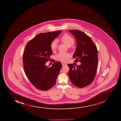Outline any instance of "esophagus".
<instances>
[{
	"instance_id": "obj_1",
	"label": "esophagus",
	"mask_w": 121,
	"mask_h": 121,
	"mask_svg": "<svg viewBox=\"0 0 121 121\" xmlns=\"http://www.w3.org/2000/svg\"><path fill=\"white\" fill-rule=\"evenodd\" d=\"M62 65H63V66L64 65H67V64H66V63H62Z\"/></svg>"
}]
</instances>
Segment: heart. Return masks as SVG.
I'll list each match as a JSON object with an SVG mask.
<instances>
[{
    "mask_svg": "<svg viewBox=\"0 0 121 121\" xmlns=\"http://www.w3.org/2000/svg\"><path fill=\"white\" fill-rule=\"evenodd\" d=\"M60 40L68 47L72 46L74 43V39L73 38L68 34H65L63 35L60 38ZM57 42L56 40H54L50 44V48L52 51H54L56 50L57 48ZM69 57V54L68 53H59L56 56V57L57 60L63 62L67 61Z\"/></svg>",
    "mask_w": 121,
    "mask_h": 121,
    "instance_id": "obj_1",
    "label": "heart"
}]
</instances>
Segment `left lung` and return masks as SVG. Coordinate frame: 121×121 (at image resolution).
I'll return each instance as SVG.
<instances>
[{
  "label": "left lung",
  "instance_id": "obj_1",
  "mask_svg": "<svg viewBox=\"0 0 121 121\" xmlns=\"http://www.w3.org/2000/svg\"><path fill=\"white\" fill-rule=\"evenodd\" d=\"M76 39L77 47L73 58L75 62L79 61L80 65L75 67L68 64L69 76L71 83L78 88L90 85L96 76L98 65V50L96 45L90 37L78 30H70Z\"/></svg>",
  "mask_w": 121,
  "mask_h": 121
}]
</instances>
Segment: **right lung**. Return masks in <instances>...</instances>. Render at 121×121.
I'll return each instance as SVG.
<instances>
[{
    "label": "right lung",
    "mask_w": 121,
    "mask_h": 121,
    "mask_svg": "<svg viewBox=\"0 0 121 121\" xmlns=\"http://www.w3.org/2000/svg\"><path fill=\"white\" fill-rule=\"evenodd\" d=\"M61 32L58 31L38 34L28 42L24 50L25 73L31 83L39 90H48L56 83L61 63L56 61L50 67L45 64L52 54L50 44Z\"/></svg>",
    "instance_id": "1"
}]
</instances>
